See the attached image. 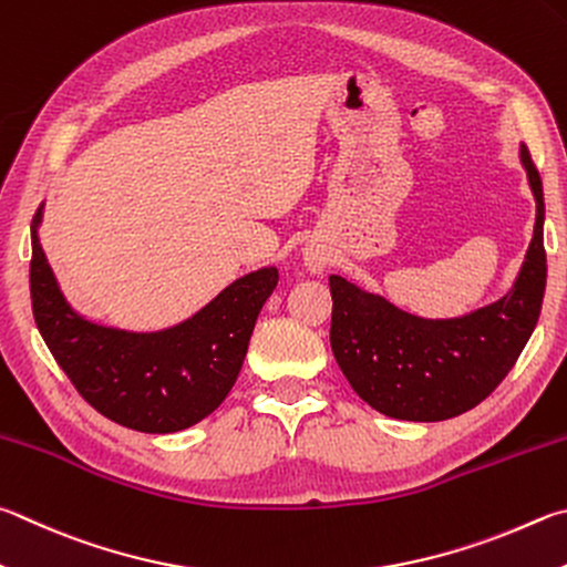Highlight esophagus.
Wrapping results in <instances>:
<instances>
[{"label":"esophagus","mask_w":567,"mask_h":567,"mask_svg":"<svg viewBox=\"0 0 567 567\" xmlns=\"http://www.w3.org/2000/svg\"><path fill=\"white\" fill-rule=\"evenodd\" d=\"M305 265L310 267L312 272H322L324 267L329 265V255L324 250H319V248H307L305 250Z\"/></svg>","instance_id":"34e87169"}]
</instances>
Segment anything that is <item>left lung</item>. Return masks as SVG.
Listing matches in <instances>:
<instances>
[{
  "label": "left lung",
  "instance_id": "left-lung-1",
  "mask_svg": "<svg viewBox=\"0 0 567 567\" xmlns=\"http://www.w3.org/2000/svg\"><path fill=\"white\" fill-rule=\"evenodd\" d=\"M535 195V230L513 290L461 319H419L369 295L344 277H329V342L347 382L391 419L444 421L481 404L518 362L540 317L545 295L543 183L520 148Z\"/></svg>",
  "mask_w": 567,
  "mask_h": 567
}]
</instances>
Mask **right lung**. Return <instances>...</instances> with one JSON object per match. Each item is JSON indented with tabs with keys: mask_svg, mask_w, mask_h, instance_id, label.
<instances>
[{
	"mask_svg": "<svg viewBox=\"0 0 567 567\" xmlns=\"http://www.w3.org/2000/svg\"><path fill=\"white\" fill-rule=\"evenodd\" d=\"M32 220L29 290L41 337L99 414L143 434H173L213 414L248 352L255 319L277 285L275 267L235 280L178 327L136 334L86 322L66 305Z\"/></svg>",
	"mask_w": 567,
	"mask_h": 567,
	"instance_id": "right-lung-1",
	"label": "right lung"
}]
</instances>
